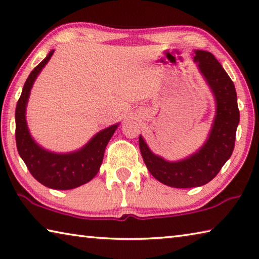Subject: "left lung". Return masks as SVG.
<instances>
[{
    "label": "left lung",
    "mask_w": 259,
    "mask_h": 259,
    "mask_svg": "<svg viewBox=\"0 0 259 259\" xmlns=\"http://www.w3.org/2000/svg\"><path fill=\"white\" fill-rule=\"evenodd\" d=\"M195 61L216 97L217 112L209 138L202 148L186 160L168 162L150 151L142 136L139 148L148 171L164 185L177 188L202 186L217 176L235 145L240 112L233 81L211 52L196 50Z\"/></svg>",
    "instance_id": "left-lung-1"
}]
</instances>
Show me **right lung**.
<instances>
[{
  "mask_svg": "<svg viewBox=\"0 0 259 259\" xmlns=\"http://www.w3.org/2000/svg\"><path fill=\"white\" fill-rule=\"evenodd\" d=\"M54 50L30 72L16 107V143L19 155L32 176L43 185L55 190H72L90 182L99 171L105 148L116 130L117 124L100 131L82 150L56 154L43 150L34 143L25 120V109L30 88L37 74L50 60Z\"/></svg>",
  "mask_w": 259,
  "mask_h": 259,
  "instance_id": "right-lung-1",
  "label": "right lung"
}]
</instances>
